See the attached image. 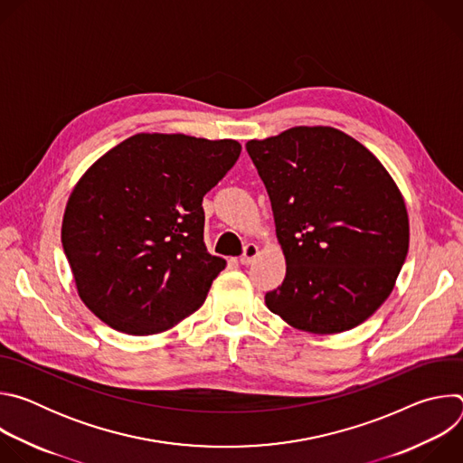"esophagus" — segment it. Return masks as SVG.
<instances>
[{
  "label": "esophagus",
  "mask_w": 463,
  "mask_h": 463,
  "mask_svg": "<svg viewBox=\"0 0 463 463\" xmlns=\"http://www.w3.org/2000/svg\"><path fill=\"white\" fill-rule=\"evenodd\" d=\"M256 256H258V245L247 243L245 249H243V254L240 256V263H241V266H249V263L254 261Z\"/></svg>",
  "instance_id": "obj_1"
}]
</instances>
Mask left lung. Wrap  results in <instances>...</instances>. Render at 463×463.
<instances>
[{"instance_id":"1","label":"left lung","mask_w":463,"mask_h":463,"mask_svg":"<svg viewBox=\"0 0 463 463\" xmlns=\"http://www.w3.org/2000/svg\"><path fill=\"white\" fill-rule=\"evenodd\" d=\"M268 188L286 254L268 307L293 327L341 334L390 295L409 252L400 188L361 143L327 126H298L245 145Z\"/></svg>"}]
</instances>
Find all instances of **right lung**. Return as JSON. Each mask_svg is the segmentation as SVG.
I'll return each mask as SVG.
<instances>
[{
  "instance_id": "1",
  "label": "right lung",
  "mask_w": 463,
  "mask_h": 463,
  "mask_svg": "<svg viewBox=\"0 0 463 463\" xmlns=\"http://www.w3.org/2000/svg\"><path fill=\"white\" fill-rule=\"evenodd\" d=\"M240 143L137 134L77 183L61 245L84 304L108 326L152 335L200 307L225 260L203 243V195Z\"/></svg>"
}]
</instances>
